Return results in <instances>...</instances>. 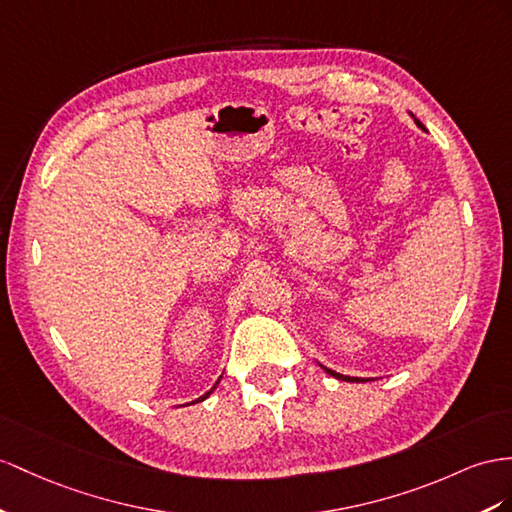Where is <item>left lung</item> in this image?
<instances>
[{
  "label": "left lung",
  "instance_id": "1",
  "mask_svg": "<svg viewBox=\"0 0 512 512\" xmlns=\"http://www.w3.org/2000/svg\"><path fill=\"white\" fill-rule=\"evenodd\" d=\"M411 116H413V114H411ZM415 123L424 129V125L419 123L417 119H415ZM322 368H324V365H322ZM324 372H326V374H331V376H335V378H339V381H348V383H363V381H365V378H355V376H344V374H337V372H333V370H329V368H324Z\"/></svg>",
  "mask_w": 512,
  "mask_h": 512
}]
</instances>
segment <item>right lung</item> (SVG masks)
Returning a JSON list of instances; mask_svg holds the SVG:
<instances>
[{
	"instance_id": "obj_1",
	"label": "right lung",
	"mask_w": 512,
	"mask_h": 512,
	"mask_svg": "<svg viewBox=\"0 0 512 512\" xmlns=\"http://www.w3.org/2000/svg\"><path fill=\"white\" fill-rule=\"evenodd\" d=\"M220 378H222V376H220ZM220 378H218V381H220ZM216 385H218V383H216ZM216 385H214V387H212V389H209V391H207V393H203V396H201V398H196V400H194V402H192V404H196V402H203V400H205V398H207V396H209V393H212V391H214V389H216Z\"/></svg>"
}]
</instances>
